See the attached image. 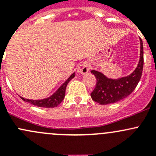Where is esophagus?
I'll return each instance as SVG.
<instances>
[{
	"label": "esophagus",
	"instance_id": "34e87169",
	"mask_svg": "<svg viewBox=\"0 0 156 156\" xmlns=\"http://www.w3.org/2000/svg\"><path fill=\"white\" fill-rule=\"evenodd\" d=\"M90 70V66L87 62H81L78 66V72L81 74H86L87 73L88 71Z\"/></svg>",
	"mask_w": 156,
	"mask_h": 156
}]
</instances>
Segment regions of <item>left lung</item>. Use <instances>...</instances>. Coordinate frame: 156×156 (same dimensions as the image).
Wrapping results in <instances>:
<instances>
[{"instance_id": "1", "label": "left lung", "mask_w": 156, "mask_h": 156, "mask_svg": "<svg viewBox=\"0 0 156 156\" xmlns=\"http://www.w3.org/2000/svg\"><path fill=\"white\" fill-rule=\"evenodd\" d=\"M144 69V46L140 39V59L134 72L127 77L117 80L109 79L97 71L92 70L97 84L91 92V98L100 105H106L119 102L128 97L137 86Z\"/></svg>"}]
</instances>
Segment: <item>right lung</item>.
I'll list each match as a JSON object with an SVG mask.
<instances>
[{
    "mask_svg": "<svg viewBox=\"0 0 156 156\" xmlns=\"http://www.w3.org/2000/svg\"><path fill=\"white\" fill-rule=\"evenodd\" d=\"M75 77V73L72 74L70 77L65 81L63 84L58 89V90L54 94L50 97L49 98L44 99V100H28V99H25L21 97L22 100L24 101L28 102V103H31V104L34 105V106H38V107H44V108H53L57 106L58 105L62 103V100H64L66 94V88L67 84L72 78Z\"/></svg>",
    "mask_w": 156,
    "mask_h": 156,
    "instance_id": "add662e5",
    "label": "right lung"
}]
</instances>
